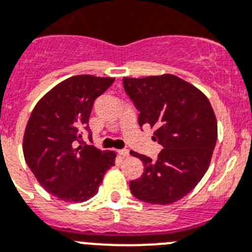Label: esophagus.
I'll return each instance as SVG.
<instances>
[{
    "instance_id": "1",
    "label": "esophagus",
    "mask_w": 252,
    "mask_h": 252,
    "mask_svg": "<svg viewBox=\"0 0 252 252\" xmlns=\"http://www.w3.org/2000/svg\"><path fill=\"white\" fill-rule=\"evenodd\" d=\"M118 154L122 157H128L130 156V152H128L127 149H121V150H118Z\"/></svg>"
}]
</instances>
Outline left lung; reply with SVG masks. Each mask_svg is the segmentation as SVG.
<instances>
[{
  "label": "left lung",
  "mask_w": 252,
  "mask_h": 252,
  "mask_svg": "<svg viewBox=\"0 0 252 252\" xmlns=\"http://www.w3.org/2000/svg\"><path fill=\"white\" fill-rule=\"evenodd\" d=\"M122 81L140 112L139 125L156 127L153 140L163 147L156 160L131 150L144 164L141 177L130 182L131 192L149 204L175 203L208 171L218 136L214 111L197 88L175 75Z\"/></svg>",
  "instance_id": "1"
}]
</instances>
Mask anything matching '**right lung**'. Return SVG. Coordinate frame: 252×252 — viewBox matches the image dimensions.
<instances>
[{
	"label": "right lung",
	"mask_w": 252,
	"mask_h": 252,
	"mask_svg": "<svg viewBox=\"0 0 252 252\" xmlns=\"http://www.w3.org/2000/svg\"><path fill=\"white\" fill-rule=\"evenodd\" d=\"M113 77L77 75L49 90L34 107L24 132V158L47 192L63 201L83 203L98 192L116 153L83 141L94 100Z\"/></svg>",
	"instance_id": "obj_1"
}]
</instances>
